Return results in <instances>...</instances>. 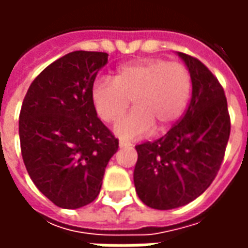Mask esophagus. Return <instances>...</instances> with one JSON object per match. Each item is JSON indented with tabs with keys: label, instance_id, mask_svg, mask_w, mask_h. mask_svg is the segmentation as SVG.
I'll use <instances>...</instances> for the list:
<instances>
[{
	"label": "esophagus",
	"instance_id": "esophagus-1",
	"mask_svg": "<svg viewBox=\"0 0 248 248\" xmlns=\"http://www.w3.org/2000/svg\"><path fill=\"white\" fill-rule=\"evenodd\" d=\"M119 149H126V147H130L131 146V143H127V142H124V140H119Z\"/></svg>",
	"mask_w": 248,
	"mask_h": 248
}]
</instances>
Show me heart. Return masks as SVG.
I'll return each mask as SVG.
<instances>
[{"mask_svg":"<svg viewBox=\"0 0 248 248\" xmlns=\"http://www.w3.org/2000/svg\"><path fill=\"white\" fill-rule=\"evenodd\" d=\"M191 94V76L182 63L149 58L119 66L115 78H101L92 89L99 118L114 124L124 117L133 99L134 111L115 124L122 140H137L155 129L165 133L185 113Z\"/></svg>","mask_w":248,"mask_h":248,"instance_id":"obj_1","label":"heart"}]
</instances>
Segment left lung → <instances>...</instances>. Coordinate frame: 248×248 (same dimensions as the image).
I'll return each instance as SVG.
<instances>
[{
    "label": "left lung",
    "mask_w": 248,
    "mask_h": 248,
    "mask_svg": "<svg viewBox=\"0 0 248 248\" xmlns=\"http://www.w3.org/2000/svg\"><path fill=\"white\" fill-rule=\"evenodd\" d=\"M177 54L191 76L190 105L165 137L135 146V191L156 210L182 207L206 191L222 165L230 137L223 87L197 58Z\"/></svg>",
    "instance_id": "left-lung-1"
}]
</instances>
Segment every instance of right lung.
I'll list each match as a JSON object with an SVG mask.
<instances>
[{
  "label": "right lung",
  "instance_id": "add662e5",
  "mask_svg": "<svg viewBox=\"0 0 248 248\" xmlns=\"http://www.w3.org/2000/svg\"><path fill=\"white\" fill-rule=\"evenodd\" d=\"M108 53L73 51L30 85L19 113V142L37 188L58 207L92 203L118 140L97 117L92 89Z\"/></svg>",
  "mask_w": 248,
  "mask_h": 248
}]
</instances>
